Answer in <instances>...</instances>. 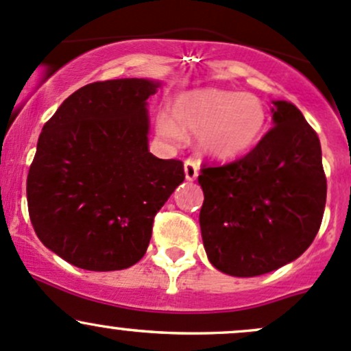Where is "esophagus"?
<instances>
[{
	"label": "esophagus",
	"mask_w": 351,
	"mask_h": 351,
	"mask_svg": "<svg viewBox=\"0 0 351 351\" xmlns=\"http://www.w3.org/2000/svg\"><path fill=\"white\" fill-rule=\"evenodd\" d=\"M183 168H185V178L189 180V182H193V180H197L198 165L195 161H192V159H186L185 165H183Z\"/></svg>",
	"instance_id": "34e87169"
}]
</instances>
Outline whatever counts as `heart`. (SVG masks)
I'll list each match as a JSON object with an SVG mask.
<instances>
[{
	"instance_id": "heart-1",
	"label": "heart",
	"mask_w": 351,
	"mask_h": 351,
	"mask_svg": "<svg viewBox=\"0 0 351 351\" xmlns=\"http://www.w3.org/2000/svg\"><path fill=\"white\" fill-rule=\"evenodd\" d=\"M169 113L158 117V132L171 143L183 139V130L198 134V146L217 159H232L253 149L263 137L268 113L253 93L222 88H197L171 101Z\"/></svg>"
}]
</instances>
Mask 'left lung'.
<instances>
[{
  "instance_id": "obj_1",
  "label": "left lung",
  "mask_w": 351,
  "mask_h": 351,
  "mask_svg": "<svg viewBox=\"0 0 351 351\" xmlns=\"http://www.w3.org/2000/svg\"><path fill=\"white\" fill-rule=\"evenodd\" d=\"M274 127L244 158L202 168L200 231L208 261L232 277H258L297 260L326 205L321 143L300 110L271 101Z\"/></svg>"
}]
</instances>
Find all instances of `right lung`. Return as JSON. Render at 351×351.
I'll use <instances>...</instances> for the list:
<instances>
[{
	"label": "right lung",
	"mask_w": 351,
	"mask_h": 351,
	"mask_svg": "<svg viewBox=\"0 0 351 351\" xmlns=\"http://www.w3.org/2000/svg\"><path fill=\"white\" fill-rule=\"evenodd\" d=\"M144 77L74 91L42 129L27 178L42 244L90 271L123 270L146 254L154 215L183 183V162L149 153Z\"/></svg>",
	"instance_id": "1"
}]
</instances>
